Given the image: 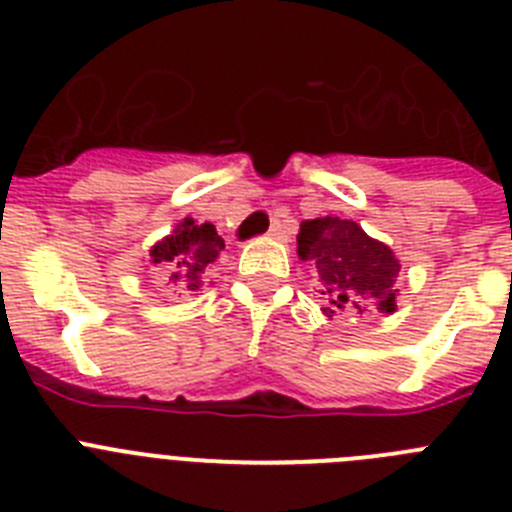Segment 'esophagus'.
<instances>
[{"label":"esophagus","instance_id":"obj_1","mask_svg":"<svg viewBox=\"0 0 512 512\" xmlns=\"http://www.w3.org/2000/svg\"><path fill=\"white\" fill-rule=\"evenodd\" d=\"M271 238V241H287V230H284L282 223H274L269 228V233H266Z\"/></svg>","mask_w":512,"mask_h":512}]
</instances>
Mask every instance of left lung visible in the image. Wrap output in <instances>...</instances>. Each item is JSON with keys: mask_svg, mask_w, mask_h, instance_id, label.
<instances>
[{"mask_svg": "<svg viewBox=\"0 0 512 512\" xmlns=\"http://www.w3.org/2000/svg\"><path fill=\"white\" fill-rule=\"evenodd\" d=\"M297 256L315 266L323 295V315H364L397 310L400 261L387 243L377 241L354 220L315 217L302 220Z\"/></svg>", "mask_w": 512, "mask_h": 512, "instance_id": "1", "label": "left lung"}]
</instances>
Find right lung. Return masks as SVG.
Segmentation results:
<instances>
[{
    "mask_svg": "<svg viewBox=\"0 0 512 512\" xmlns=\"http://www.w3.org/2000/svg\"><path fill=\"white\" fill-rule=\"evenodd\" d=\"M225 241L217 235L212 223H194V217H184L169 235L156 241L148 251L146 266L156 269L174 292H197L205 284V271Z\"/></svg>",
    "mask_w": 512,
    "mask_h": 512,
    "instance_id": "right-lung-1",
    "label": "right lung"
}]
</instances>
